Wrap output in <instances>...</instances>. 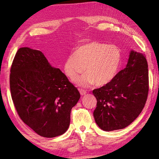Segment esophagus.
Here are the masks:
<instances>
[{"label": "esophagus", "mask_w": 159, "mask_h": 159, "mask_svg": "<svg viewBox=\"0 0 159 159\" xmlns=\"http://www.w3.org/2000/svg\"><path fill=\"white\" fill-rule=\"evenodd\" d=\"M79 92L81 96H83V95H85L86 93H87V92L84 90V89H79Z\"/></svg>", "instance_id": "34e87169"}]
</instances>
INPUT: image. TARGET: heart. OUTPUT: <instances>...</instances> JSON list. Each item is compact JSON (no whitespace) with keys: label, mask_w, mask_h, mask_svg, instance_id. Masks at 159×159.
<instances>
[{"label":"heart","mask_w":159,"mask_h":159,"mask_svg":"<svg viewBox=\"0 0 159 159\" xmlns=\"http://www.w3.org/2000/svg\"><path fill=\"white\" fill-rule=\"evenodd\" d=\"M122 61V53L115 45L99 42H89L78 47L74 54L65 60L64 71L71 80L85 71V74L76 80L81 87L96 83L98 86L108 84L116 76Z\"/></svg>","instance_id":"1"}]
</instances>
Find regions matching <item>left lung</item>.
<instances>
[{
	"label": "left lung",
	"mask_w": 159,
	"mask_h": 159,
	"mask_svg": "<svg viewBox=\"0 0 159 159\" xmlns=\"http://www.w3.org/2000/svg\"><path fill=\"white\" fill-rule=\"evenodd\" d=\"M149 91L148 65L143 53L131 50L127 64L112 81L95 89L94 120L105 131L122 129L142 112Z\"/></svg>",
	"instance_id": "obj_1"
}]
</instances>
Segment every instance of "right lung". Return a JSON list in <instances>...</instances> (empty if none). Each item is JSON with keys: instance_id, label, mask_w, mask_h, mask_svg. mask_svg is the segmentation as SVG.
I'll list each match as a JSON object with an SVG mask.
<instances>
[{"instance_id": "add662e5", "label": "right lung", "mask_w": 159, "mask_h": 159, "mask_svg": "<svg viewBox=\"0 0 159 159\" xmlns=\"http://www.w3.org/2000/svg\"><path fill=\"white\" fill-rule=\"evenodd\" d=\"M10 84L17 113L25 125L42 137L65 134L70 124L71 110L80 95L42 51L19 48L11 67Z\"/></svg>"}]
</instances>
